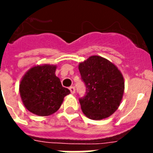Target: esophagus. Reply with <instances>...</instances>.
Here are the masks:
<instances>
[{
	"mask_svg": "<svg viewBox=\"0 0 153 153\" xmlns=\"http://www.w3.org/2000/svg\"><path fill=\"white\" fill-rule=\"evenodd\" d=\"M70 91H71V94H74V92H75V88H74V87H73V86H71V87H70Z\"/></svg>",
	"mask_w": 153,
	"mask_h": 153,
	"instance_id": "1",
	"label": "esophagus"
}]
</instances>
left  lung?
<instances>
[{
    "instance_id": "1",
    "label": "left lung",
    "mask_w": 153,
    "mask_h": 153,
    "mask_svg": "<svg viewBox=\"0 0 153 153\" xmlns=\"http://www.w3.org/2000/svg\"><path fill=\"white\" fill-rule=\"evenodd\" d=\"M86 95L80 98L82 113L92 120L108 117L119 107L124 93V79L114 63L102 56H91L79 65Z\"/></svg>"
}]
</instances>
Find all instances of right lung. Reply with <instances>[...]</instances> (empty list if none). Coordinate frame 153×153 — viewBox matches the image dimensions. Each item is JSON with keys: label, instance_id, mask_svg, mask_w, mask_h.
I'll list each match as a JSON object with an SVG mask.
<instances>
[{"label": "right lung", "instance_id": "1", "mask_svg": "<svg viewBox=\"0 0 153 153\" xmlns=\"http://www.w3.org/2000/svg\"><path fill=\"white\" fill-rule=\"evenodd\" d=\"M56 69L54 65H36L22 77L19 92L23 105L30 113L42 117L54 114L64 97L71 93L56 76Z\"/></svg>", "mask_w": 153, "mask_h": 153}]
</instances>
